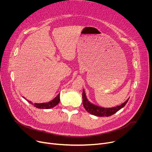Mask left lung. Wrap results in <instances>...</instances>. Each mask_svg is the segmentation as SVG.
Wrapping results in <instances>:
<instances>
[{
  "label": "left lung",
  "instance_id": "left-lung-1",
  "mask_svg": "<svg viewBox=\"0 0 152 152\" xmlns=\"http://www.w3.org/2000/svg\"><path fill=\"white\" fill-rule=\"evenodd\" d=\"M128 100L129 99H127L125 102L122 103L119 106H117L113 108H105L93 105L92 103H90L86 96V94L84 89L83 92V103L84 108L90 114L97 116H110L114 115L118 111H119L126 105L127 102H128Z\"/></svg>",
  "mask_w": 152,
  "mask_h": 152
}]
</instances>
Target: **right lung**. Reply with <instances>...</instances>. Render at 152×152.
Listing matches in <instances>:
<instances>
[{
    "mask_svg": "<svg viewBox=\"0 0 152 152\" xmlns=\"http://www.w3.org/2000/svg\"><path fill=\"white\" fill-rule=\"evenodd\" d=\"M60 94H58L57 97H56L54 99H53L52 101L47 102V103H33L31 101H29L27 100L28 102L31 103L32 105H33L35 107L40 109H49L51 108H53L57 105L60 102Z\"/></svg>",
    "mask_w": 152,
    "mask_h": 152,
    "instance_id": "right-lung-1",
    "label": "right lung"
}]
</instances>
